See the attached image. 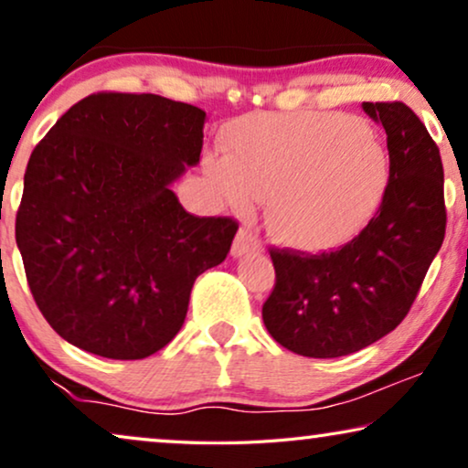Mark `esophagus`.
<instances>
[{"label":"esophagus","instance_id":"obj_1","mask_svg":"<svg viewBox=\"0 0 468 468\" xmlns=\"http://www.w3.org/2000/svg\"><path fill=\"white\" fill-rule=\"evenodd\" d=\"M255 251H261L260 240L255 239V236L249 232V229H240V232L236 234V239H234L232 255H234V258H242V255L255 253Z\"/></svg>","mask_w":468,"mask_h":468}]
</instances>
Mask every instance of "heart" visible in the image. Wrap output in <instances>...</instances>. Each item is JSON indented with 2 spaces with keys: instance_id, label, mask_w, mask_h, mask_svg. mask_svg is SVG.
<instances>
[{
  "instance_id": "1",
  "label": "heart",
  "mask_w": 468,
  "mask_h": 468,
  "mask_svg": "<svg viewBox=\"0 0 468 468\" xmlns=\"http://www.w3.org/2000/svg\"><path fill=\"white\" fill-rule=\"evenodd\" d=\"M208 176L236 208L268 202V232L300 251L347 242L381 207L392 176L386 146L362 121L336 112L260 117L228 133Z\"/></svg>"
}]
</instances>
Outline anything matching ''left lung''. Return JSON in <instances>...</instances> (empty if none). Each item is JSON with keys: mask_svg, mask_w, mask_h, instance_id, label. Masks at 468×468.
Returning a JSON list of instances; mask_svg holds the SVG:
<instances>
[{"mask_svg": "<svg viewBox=\"0 0 468 468\" xmlns=\"http://www.w3.org/2000/svg\"><path fill=\"white\" fill-rule=\"evenodd\" d=\"M362 108L386 130L392 162L375 217L338 251L271 249L277 281L261 317L274 341L298 356H349L389 335L445 239L443 164L426 125L402 101Z\"/></svg>", "mask_w": 468, "mask_h": 468, "instance_id": "8db88e82", "label": "left lung"}]
</instances>
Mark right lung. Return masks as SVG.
<instances>
[{
  "label": "right lung",
  "instance_id": "1",
  "mask_svg": "<svg viewBox=\"0 0 468 468\" xmlns=\"http://www.w3.org/2000/svg\"><path fill=\"white\" fill-rule=\"evenodd\" d=\"M200 108L153 93H93L31 153L16 245L37 309L89 354L143 360L181 330L197 274L239 223L196 217L170 185L200 162Z\"/></svg>",
  "mask_w": 468,
  "mask_h": 468
}]
</instances>
